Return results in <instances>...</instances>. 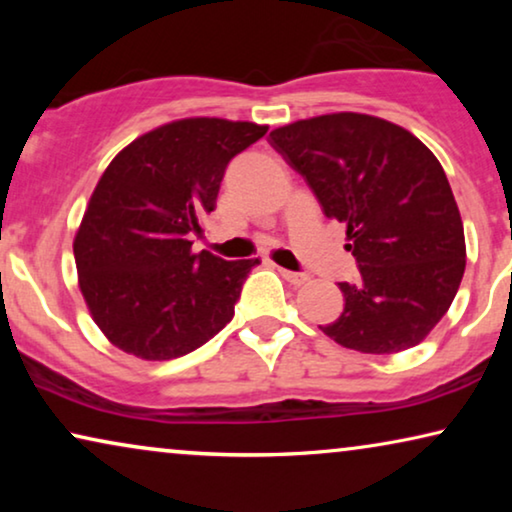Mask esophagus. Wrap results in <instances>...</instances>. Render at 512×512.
<instances>
[{
  "mask_svg": "<svg viewBox=\"0 0 512 512\" xmlns=\"http://www.w3.org/2000/svg\"><path fill=\"white\" fill-rule=\"evenodd\" d=\"M279 275H282L286 282L293 284V286H303L307 279H310L305 275V272H293V270H284V268H279Z\"/></svg>",
  "mask_w": 512,
  "mask_h": 512,
  "instance_id": "obj_1",
  "label": "esophagus"
}]
</instances>
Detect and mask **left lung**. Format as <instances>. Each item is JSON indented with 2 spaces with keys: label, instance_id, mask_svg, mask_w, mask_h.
Listing matches in <instances>:
<instances>
[{
  "label": "left lung",
  "instance_id": "obj_1",
  "mask_svg": "<svg viewBox=\"0 0 512 512\" xmlns=\"http://www.w3.org/2000/svg\"><path fill=\"white\" fill-rule=\"evenodd\" d=\"M270 139L328 219L345 223L361 270L340 282L345 310L321 331L363 354L419 345L466 270L464 223L438 158L410 130L356 111L303 118Z\"/></svg>",
  "mask_w": 512,
  "mask_h": 512
}]
</instances>
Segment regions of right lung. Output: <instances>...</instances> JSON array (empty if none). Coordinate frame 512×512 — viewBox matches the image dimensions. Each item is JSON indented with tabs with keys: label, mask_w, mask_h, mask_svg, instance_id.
<instances>
[{
	"label": "right lung",
	"mask_w": 512,
	"mask_h": 512,
	"mask_svg": "<svg viewBox=\"0 0 512 512\" xmlns=\"http://www.w3.org/2000/svg\"><path fill=\"white\" fill-rule=\"evenodd\" d=\"M268 125L181 118L116 153L74 237L79 289L111 345L170 361L233 319L242 282L261 261H223L191 237L214 212L223 172Z\"/></svg>",
	"instance_id": "right-lung-1"
}]
</instances>
